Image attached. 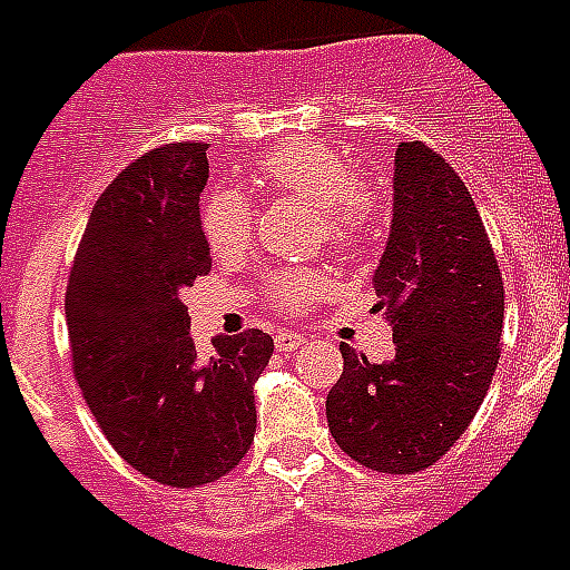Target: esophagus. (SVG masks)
<instances>
[{
	"label": "esophagus",
	"mask_w": 570,
	"mask_h": 570,
	"mask_svg": "<svg viewBox=\"0 0 570 570\" xmlns=\"http://www.w3.org/2000/svg\"><path fill=\"white\" fill-rule=\"evenodd\" d=\"M275 346L277 352H295L298 346H304V337L295 331H281V334H275Z\"/></svg>",
	"instance_id": "34e87169"
}]
</instances>
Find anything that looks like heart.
<instances>
[{"label": "heart", "instance_id": "b5f03b06", "mask_svg": "<svg viewBox=\"0 0 570 570\" xmlns=\"http://www.w3.org/2000/svg\"><path fill=\"white\" fill-rule=\"evenodd\" d=\"M250 180L272 195L298 197L316 206L322 239L334 250H357L381 222L379 197L370 186L355 180L346 156L322 141L295 138L272 147L250 168ZM254 230V213L239 191L218 189L200 204V233L215 257H233L245 250ZM268 298L281 311L298 313L320 302L331 289L322 268H281L266 281Z\"/></svg>", "mask_w": 570, "mask_h": 570}]
</instances>
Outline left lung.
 <instances>
[{
  "mask_svg": "<svg viewBox=\"0 0 570 570\" xmlns=\"http://www.w3.org/2000/svg\"><path fill=\"white\" fill-rule=\"evenodd\" d=\"M393 163V224L373 281L396 355L373 364L343 343L325 414L348 459L416 473L450 452L491 387L505 293L482 215L450 163L423 141H402Z\"/></svg>",
  "mask_w": 570,
  "mask_h": 570,
  "instance_id": "8db88e82",
  "label": "left lung"
}]
</instances>
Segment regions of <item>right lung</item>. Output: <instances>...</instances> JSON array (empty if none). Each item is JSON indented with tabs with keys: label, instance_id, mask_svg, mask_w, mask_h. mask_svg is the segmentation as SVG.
<instances>
[{
	"label": "right lung",
	"instance_id": "obj_1",
	"mask_svg": "<svg viewBox=\"0 0 570 570\" xmlns=\"http://www.w3.org/2000/svg\"><path fill=\"white\" fill-rule=\"evenodd\" d=\"M206 145L138 156L94 204L67 277L73 375L120 459L154 482L197 488L254 443V381L275 343L248 328L204 357L180 293L209 272L200 233Z\"/></svg>",
	"mask_w": 570,
	"mask_h": 570
}]
</instances>
